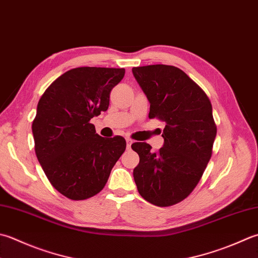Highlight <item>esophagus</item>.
I'll list each match as a JSON object with an SVG mask.
<instances>
[{"label": "esophagus", "mask_w": 258, "mask_h": 258, "mask_svg": "<svg viewBox=\"0 0 258 258\" xmlns=\"http://www.w3.org/2000/svg\"><path fill=\"white\" fill-rule=\"evenodd\" d=\"M132 143H133V141L131 140L130 138L126 139V144H127V148H131V145H132Z\"/></svg>", "instance_id": "1"}]
</instances>
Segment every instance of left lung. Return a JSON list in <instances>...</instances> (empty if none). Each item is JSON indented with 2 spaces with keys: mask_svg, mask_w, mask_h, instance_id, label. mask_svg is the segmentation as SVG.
<instances>
[{
  "mask_svg": "<svg viewBox=\"0 0 258 258\" xmlns=\"http://www.w3.org/2000/svg\"><path fill=\"white\" fill-rule=\"evenodd\" d=\"M132 72L150 102L149 118L165 122L158 152L145 142L132 144L140 156L134 181L150 204L172 206L192 192L213 154V107L204 90L174 66L150 64Z\"/></svg>",
  "mask_w": 258,
  "mask_h": 258,
  "instance_id": "8db88e82",
  "label": "left lung"
}]
</instances>
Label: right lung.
<instances>
[{
	"mask_svg": "<svg viewBox=\"0 0 258 258\" xmlns=\"http://www.w3.org/2000/svg\"><path fill=\"white\" fill-rule=\"evenodd\" d=\"M124 75V68L70 69L39 100L32 123L35 154L50 183L69 199L100 192L126 149L122 136L102 138L90 123L107 110L109 94Z\"/></svg>",
	"mask_w": 258,
	"mask_h": 258,
	"instance_id": "obj_1",
	"label": "right lung"
}]
</instances>
